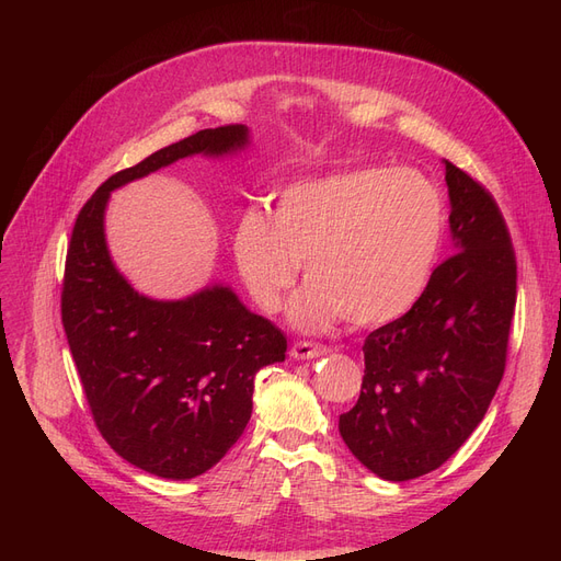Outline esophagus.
Instances as JSON below:
<instances>
[{
  "mask_svg": "<svg viewBox=\"0 0 561 561\" xmlns=\"http://www.w3.org/2000/svg\"><path fill=\"white\" fill-rule=\"evenodd\" d=\"M330 353L328 346H320V344H311V342H295L290 355L295 360H311L318 358V355H325Z\"/></svg>",
  "mask_w": 561,
  "mask_h": 561,
  "instance_id": "esophagus-1",
  "label": "esophagus"
}]
</instances>
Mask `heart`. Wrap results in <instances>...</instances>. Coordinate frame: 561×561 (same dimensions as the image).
Segmentation results:
<instances>
[{
  "mask_svg": "<svg viewBox=\"0 0 561 561\" xmlns=\"http://www.w3.org/2000/svg\"><path fill=\"white\" fill-rule=\"evenodd\" d=\"M437 186L414 168H348L285 184L271 215L236 222V268L264 311H276L301 264L307 285L290 304L307 332L346 318L377 328L410 311L426 290L445 239Z\"/></svg>",
  "mask_w": 561,
  "mask_h": 561,
  "instance_id": "1",
  "label": "heart"
}]
</instances>
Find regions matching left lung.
I'll list each match as a JSON object with an SVG mask.
<instances>
[{"mask_svg":"<svg viewBox=\"0 0 561 561\" xmlns=\"http://www.w3.org/2000/svg\"><path fill=\"white\" fill-rule=\"evenodd\" d=\"M454 254L414 307L369 332L360 398L339 433L390 482L443 466L484 419L503 379L517 301L511 231L486 186L445 161Z\"/></svg>","mask_w":561,"mask_h":561,"instance_id":"obj_1","label":"left lung"}]
</instances>
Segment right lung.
I'll return each instance as SVG.
<instances>
[{
  "label": "right lung",
  "mask_w": 561,
  "mask_h": 561,
  "mask_svg": "<svg viewBox=\"0 0 561 561\" xmlns=\"http://www.w3.org/2000/svg\"><path fill=\"white\" fill-rule=\"evenodd\" d=\"M245 142L241 124L206 128L114 173L83 203L67 245L60 316L95 426L128 463L168 480L196 478L236 445L252 414L254 377L285 360L287 339L229 287L182 301L135 293L110 260L105 206L130 180Z\"/></svg>",
  "instance_id": "right-lung-1"
}]
</instances>
